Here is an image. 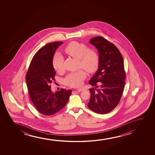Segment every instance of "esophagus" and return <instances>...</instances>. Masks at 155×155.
<instances>
[{
    "label": "esophagus",
    "instance_id": "esophagus-1",
    "mask_svg": "<svg viewBox=\"0 0 155 155\" xmlns=\"http://www.w3.org/2000/svg\"><path fill=\"white\" fill-rule=\"evenodd\" d=\"M84 89L83 88H78V89H77V91H84Z\"/></svg>",
    "mask_w": 155,
    "mask_h": 155
}]
</instances>
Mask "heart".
<instances>
[{"label": "heart", "mask_w": 155, "mask_h": 155, "mask_svg": "<svg viewBox=\"0 0 155 155\" xmlns=\"http://www.w3.org/2000/svg\"><path fill=\"white\" fill-rule=\"evenodd\" d=\"M64 51L67 54L79 60V67L88 72H93L97 69L99 64V55L95 50L89 49L87 45L83 43L71 42L65 48ZM64 58L59 54L54 55L52 65L57 72L63 70ZM83 70L68 74L65 78L66 84L70 87L80 86L86 77Z\"/></svg>", "instance_id": "heart-1"}]
</instances>
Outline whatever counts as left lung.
Here are the masks:
<instances>
[{
  "label": "left lung",
  "mask_w": 155,
  "mask_h": 155,
  "mask_svg": "<svg viewBox=\"0 0 155 155\" xmlns=\"http://www.w3.org/2000/svg\"><path fill=\"white\" fill-rule=\"evenodd\" d=\"M89 43L97 50L99 64L89 81L95 88L89 89L88 107L94 112L104 114L114 109L121 99L125 85L124 61L117 47L104 38L96 36Z\"/></svg>",
  "instance_id": "obj_1"
}]
</instances>
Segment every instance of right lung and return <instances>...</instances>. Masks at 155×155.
I'll return each mask as SVG.
<instances>
[{
	"instance_id": "obj_1",
	"label": "right lung",
	"mask_w": 155,
	"mask_h": 155,
	"mask_svg": "<svg viewBox=\"0 0 155 155\" xmlns=\"http://www.w3.org/2000/svg\"><path fill=\"white\" fill-rule=\"evenodd\" d=\"M62 42L50 43L41 48L32 58L26 75V82L31 100L39 112L52 115L66 106L71 90L60 89L53 92L50 84L54 81L52 65L55 51Z\"/></svg>"
}]
</instances>
